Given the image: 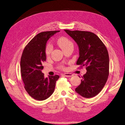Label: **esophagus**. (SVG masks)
<instances>
[{"label": "esophagus", "mask_w": 125, "mask_h": 125, "mask_svg": "<svg viewBox=\"0 0 125 125\" xmlns=\"http://www.w3.org/2000/svg\"><path fill=\"white\" fill-rule=\"evenodd\" d=\"M63 75L64 76L67 77H72V76H73V74H72V73H63Z\"/></svg>", "instance_id": "34e87169"}]
</instances>
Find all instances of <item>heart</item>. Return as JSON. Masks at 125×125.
Segmentation results:
<instances>
[{"label": "heart", "instance_id": "1", "mask_svg": "<svg viewBox=\"0 0 125 125\" xmlns=\"http://www.w3.org/2000/svg\"><path fill=\"white\" fill-rule=\"evenodd\" d=\"M57 44L60 47L62 50H64L70 46H73V43L68 38L62 37L57 40ZM52 46L50 44H48L46 48V55L47 56H49L52 50Z\"/></svg>", "mask_w": 125, "mask_h": 125}]
</instances>
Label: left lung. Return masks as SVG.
<instances>
[{
  "instance_id": "1",
  "label": "left lung",
  "mask_w": 125,
  "mask_h": 125,
  "mask_svg": "<svg viewBox=\"0 0 125 125\" xmlns=\"http://www.w3.org/2000/svg\"><path fill=\"white\" fill-rule=\"evenodd\" d=\"M78 45L79 57L77 65L86 66V73L75 89L86 98L98 95L103 89L109 75V59L106 46L95 33L85 31L65 30Z\"/></svg>"
}]
</instances>
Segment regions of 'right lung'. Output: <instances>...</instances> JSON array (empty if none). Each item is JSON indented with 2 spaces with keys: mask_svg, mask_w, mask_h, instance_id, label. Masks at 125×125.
Segmentation results:
<instances>
[{
  "mask_svg": "<svg viewBox=\"0 0 125 125\" xmlns=\"http://www.w3.org/2000/svg\"><path fill=\"white\" fill-rule=\"evenodd\" d=\"M59 31L42 32L34 37L23 50L21 60V72L24 87L33 99L43 100L54 92L58 75L45 78L42 70L46 61V47L48 39Z\"/></svg>",
  "mask_w": 125,
  "mask_h": 125,
  "instance_id": "obj_1",
  "label": "right lung"
}]
</instances>
